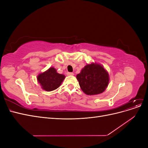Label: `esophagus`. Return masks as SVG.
<instances>
[{
	"mask_svg": "<svg viewBox=\"0 0 148 148\" xmlns=\"http://www.w3.org/2000/svg\"><path fill=\"white\" fill-rule=\"evenodd\" d=\"M66 75H68V76H72V75H74V73H72V72H67Z\"/></svg>",
	"mask_w": 148,
	"mask_h": 148,
	"instance_id": "obj_1",
	"label": "esophagus"
}]
</instances>
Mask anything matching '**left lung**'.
Returning a JSON list of instances; mask_svg holds the SVG:
<instances>
[{"instance_id": "left-lung-1", "label": "left lung", "mask_w": 148, "mask_h": 148, "mask_svg": "<svg viewBox=\"0 0 148 148\" xmlns=\"http://www.w3.org/2000/svg\"><path fill=\"white\" fill-rule=\"evenodd\" d=\"M79 86L88 95L102 93L108 86L109 74L101 65L91 64L85 66L77 75Z\"/></svg>"}]
</instances>
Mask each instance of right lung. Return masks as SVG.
Wrapping results in <instances>:
<instances>
[{"instance_id":"right-lung-1","label":"right lung","mask_w":148,"mask_h":148,"mask_svg":"<svg viewBox=\"0 0 148 148\" xmlns=\"http://www.w3.org/2000/svg\"><path fill=\"white\" fill-rule=\"evenodd\" d=\"M65 77L64 75L58 73L54 68L51 67L45 72L38 76V81L43 89L47 91H51L60 86Z\"/></svg>"}]
</instances>
